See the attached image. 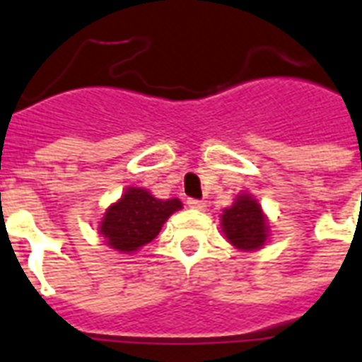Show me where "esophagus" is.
<instances>
[{
	"label": "esophagus",
	"mask_w": 362,
	"mask_h": 362,
	"mask_svg": "<svg viewBox=\"0 0 362 362\" xmlns=\"http://www.w3.org/2000/svg\"><path fill=\"white\" fill-rule=\"evenodd\" d=\"M187 206L195 208V210H204V208H206V202L199 201V199H189V201H187Z\"/></svg>",
	"instance_id": "34e87169"
}]
</instances>
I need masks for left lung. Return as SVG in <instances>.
I'll return each instance as SVG.
<instances>
[{
    "label": "left lung",
    "mask_w": 362,
    "mask_h": 362,
    "mask_svg": "<svg viewBox=\"0 0 362 362\" xmlns=\"http://www.w3.org/2000/svg\"><path fill=\"white\" fill-rule=\"evenodd\" d=\"M221 227L228 242L240 251L262 249L269 236L262 206L249 193L238 195L232 206L223 210Z\"/></svg>",
    "instance_id": "left-lung-1"
}]
</instances>
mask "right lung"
I'll list each match as a JSON object with an SVG mask.
<instances>
[{
    "label": "right lung",
    "mask_w": 362,
    "mask_h": 362,
    "mask_svg": "<svg viewBox=\"0 0 362 362\" xmlns=\"http://www.w3.org/2000/svg\"><path fill=\"white\" fill-rule=\"evenodd\" d=\"M182 208L178 199H156L143 187H128L119 201L105 210L100 230L110 247L120 252L137 251L160 234L163 223Z\"/></svg>",
    "instance_id": "right-lung-1"
}]
</instances>
